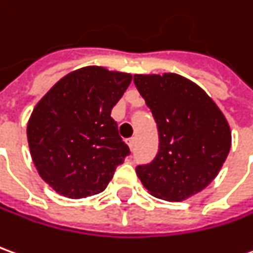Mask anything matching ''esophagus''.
Here are the masks:
<instances>
[{
	"label": "esophagus",
	"mask_w": 253,
	"mask_h": 253,
	"mask_svg": "<svg viewBox=\"0 0 253 253\" xmlns=\"http://www.w3.org/2000/svg\"><path fill=\"white\" fill-rule=\"evenodd\" d=\"M128 148H130V151H134V148H135V138H131V139H128Z\"/></svg>",
	"instance_id": "34e87169"
}]
</instances>
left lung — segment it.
I'll return each instance as SVG.
<instances>
[{"label":"left lung","mask_w":253,"mask_h":253,"mask_svg":"<svg viewBox=\"0 0 253 253\" xmlns=\"http://www.w3.org/2000/svg\"><path fill=\"white\" fill-rule=\"evenodd\" d=\"M134 84L151 108L159 131L153 162L137 167L146 190L167 201H183L216 178L231 146L223 112L199 84L164 72L137 74Z\"/></svg>","instance_id":"obj_1"}]
</instances>
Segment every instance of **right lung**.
I'll return each instance as SVG.
<instances>
[{
  "mask_svg": "<svg viewBox=\"0 0 253 253\" xmlns=\"http://www.w3.org/2000/svg\"><path fill=\"white\" fill-rule=\"evenodd\" d=\"M132 75L87 65L67 74L33 109L27 123L31 159L40 176L61 196L101 193L130 153L111 111Z\"/></svg>",
  "mask_w": 253,
  "mask_h": 253,
  "instance_id": "obj_1",
  "label": "right lung"
}]
</instances>
